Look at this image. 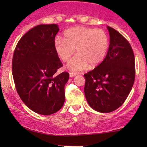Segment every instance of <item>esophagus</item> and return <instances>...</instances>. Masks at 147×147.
<instances>
[{"instance_id":"1","label":"esophagus","mask_w":147,"mask_h":147,"mask_svg":"<svg viewBox=\"0 0 147 147\" xmlns=\"http://www.w3.org/2000/svg\"><path fill=\"white\" fill-rule=\"evenodd\" d=\"M76 76V74L73 73V72H69V77L70 78H73Z\"/></svg>"}]
</instances>
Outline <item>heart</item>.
Instances as JSON below:
<instances>
[{
    "instance_id": "obj_1",
    "label": "heart",
    "mask_w": 147,
    "mask_h": 147,
    "mask_svg": "<svg viewBox=\"0 0 147 147\" xmlns=\"http://www.w3.org/2000/svg\"><path fill=\"white\" fill-rule=\"evenodd\" d=\"M109 47V38L102 29L85 27H74L64 32L63 39L55 40L54 49L61 61L65 62L75 53L77 55L68 62L71 71L86 69L89 65L96 67L105 59Z\"/></svg>"
}]
</instances>
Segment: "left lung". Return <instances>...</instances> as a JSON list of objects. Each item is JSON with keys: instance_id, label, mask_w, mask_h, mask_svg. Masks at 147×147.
I'll return each instance as SVG.
<instances>
[{"instance_id": "left-lung-1", "label": "left lung", "mask_w": 147, "mask_h": 147, "mask_svg": "<svg viewBox=\"0 0 147 147\" xmlns=\"http://www.w3.org/2000/svg\"><path fill=\"white\" fill-rule=\"evenodd\" d=\"M110 45L104 61L84 74V93L90 107L108 113L120 107L131 91L135 79L134 55L129 42L108 27Z\"/></svg>"}]
</instances>
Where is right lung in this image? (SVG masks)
Masks as SVG:
<instances>
[{
	"instance_id": "1",
	"label": "right lung",
	"mask_w": 147,
	"mask_h": 147,
	"mask_svg": "<svg viewBox=\"0 0 147 147\" xmlns=\"http://www.w3.org/2000/svg\"><path fill=\"white\" fill-rule=\"evenodd\" d=\"M56 24L39 25L21 38L14 51L12 71L16 90L26 106L36 113L57 112L65 102L69 73L56 75L63 66L54 49Z\"/></svg>"
}]
</instances>
